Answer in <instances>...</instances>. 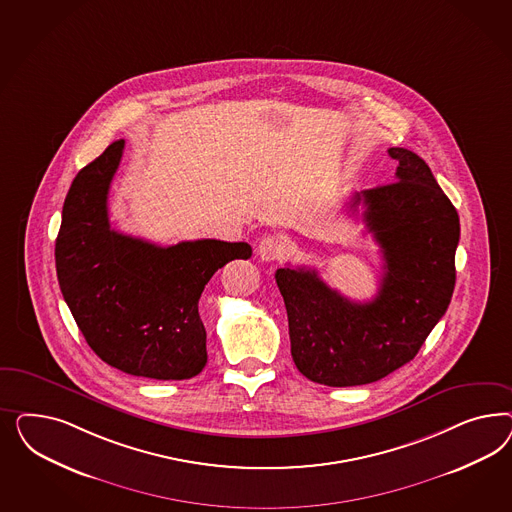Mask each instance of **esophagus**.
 I'll return each instance as SVG.
<instances>
[{
  "label": "esophagus",
  "instance_id": "34e87169",
  "mask_svg": "<svg viewBox=\"0 0 512 512\" xmlns=\"http://www.w3.org/2000/svg\"><path fill=\"white\" fill-rule=\"evenodd\" d=\"M257 253L266 263L278 261L279 257H283V253H285V242L278 234H268L259 242Z\"/></svg>",
  "mask_w": 512,
  "mask_h": 512
}]
</instances>
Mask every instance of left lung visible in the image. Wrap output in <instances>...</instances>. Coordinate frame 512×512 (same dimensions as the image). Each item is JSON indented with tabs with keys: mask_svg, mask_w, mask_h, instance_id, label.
<instances>
[{
	"mask_svg": "<svg viewBox=\"0 0 512 512\" xmlns=\"http://www.w3.org/2000/svg\"><path fill=\"white\" fill-rule=\"evenodd\" d=\"M396 182L355 193L349 210L379 244L385 274L372 302H353L330 289L317 270L278 268L291 355L313 383L357 387L387 377L419 353L449 308L460 240L458 212L426 161L388 148Z\"/></svg>",
	"mask_w": 512,
	"mask_h": 512,
	"instance_id": "1",
	"label": "left lung"
}]
</instances>
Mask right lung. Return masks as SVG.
Wrapping results in <instances>:
<instances>
[{
    "label": "right lung",
    "mask_w": 512,
    "mask_h": 512,
    "mask_svg": "<svg viewBox=\"0 0 512 512\" xmlns=\"http://www.w3.org/2000/svg\"><path fill=\"white\" fill-rule=\"evenodd\" d=\"M124 140L78 172L62 210L56 272L63 300L93 353L120 372L191 379L206 366L199 315L204 285L221 266L249 259L246 242L202 238L157 246L110 229V182Z\"/></svg>",
    "instance_id": "right-lung-1"
}]
</instances>
